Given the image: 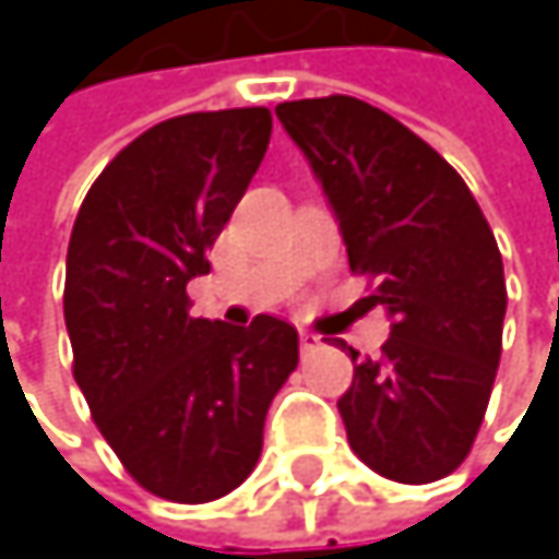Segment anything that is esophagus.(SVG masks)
I'll return each mask as SVG.
<instances>
[{"label":"esophagus","mask_w":559,"mask_h":559,"mask_svg":"<svg viewBox=\"0 0 559 559\" xmlns=\"http://www.w3.org/2000/svg\"><path fill=\"white\" fill-rule=\"evenodd\" d=\"M297 340H300V349H304V353H310V349H317V346H320V336H317V333H310V330H300V333H297Z\"/></svg>","instance_id":"34e87169"}]
</instances>
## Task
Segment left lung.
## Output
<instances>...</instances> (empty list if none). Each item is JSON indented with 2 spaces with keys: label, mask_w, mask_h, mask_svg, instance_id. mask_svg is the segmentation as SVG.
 <instances>
[{
  "label": "left lung",
  "mask_w": 559,
  "mask_h": 559,
  "mask_svg": "<svg viewBox=\"0 0 559 559\" xmlns=\"http://www.w3.org/2000/svg\"><path fill=\"white\" fill-rule=\"evenodd\" d=\"M304 152L346 242L372 275L369 307L391 333L379 359L353 346V385L336 401L353 453L379 476L424 486L469 453L502 356L504 272L496 236L424 139L356 96L275 109Z\"/></svg>",
  "instance_id": "1"
}]
</instances>
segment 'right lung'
<instances>
[{"label":"right lung","instance_id":"1","mask_svg":"<svg viewBox=\"0 0 559 559\" xmlns=\"http://www.w3.org/2000/svg\"><path fill=\"white\" fill-rule=\"evenodd\" d=\"M269 139L262 106L158 122L96 177L70 233L73 379L132 479L170 502H213L246 483L297 366L290 323L193 317L187 297Z\"/></svg>","mask_w":559,"mask_h":559}]
</instances>
